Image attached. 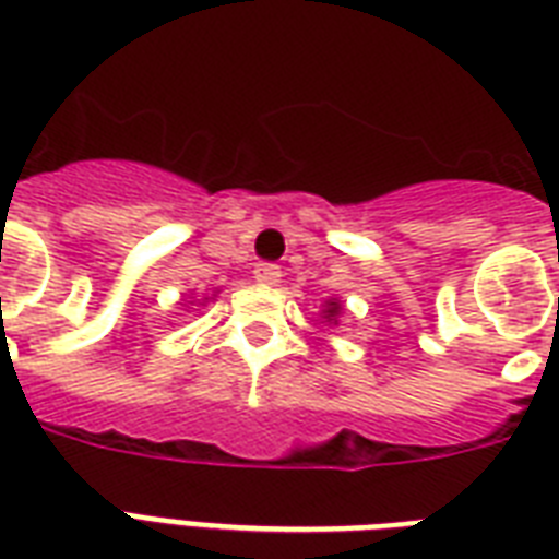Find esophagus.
Masks as SVG:
<instances>
[{
	"mask_svg": "<svg viewBox=\"0 0 559 559\" xmlns=\"http://www.w3.org/2000/svg\"><path fill=\"white\" fill-rule=\"evenodd\" d=\"M280 276H283V271H280V265H274V262H259L257 271H253V280H257L259 285H276L280 283Z\"/></svg>",
	"mask_w": 559,
	"mask_h": 559,
	"instance_id": "1",
	"label": "esophagus"
}]
</instances>
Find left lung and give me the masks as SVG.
Segmentation results:
<instances>
[{
	"instance_id": "obj_1",
	"label": "left lung",
	"mask_w": 559,
	"mask_h": 559,
	"mask_svg": "<svg viewBox=\"0 0 559 559\" xmlns=\"http://www.w3.org/2000/svg\"><path fill=\"white\" fill-rule=\"evenodd\" d=\"M329 318H335V311H338V302H329Z\"/></svg>"
}]
</instances>
